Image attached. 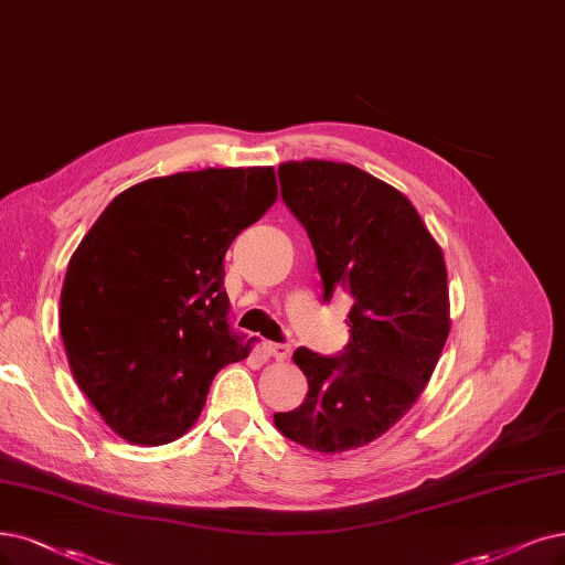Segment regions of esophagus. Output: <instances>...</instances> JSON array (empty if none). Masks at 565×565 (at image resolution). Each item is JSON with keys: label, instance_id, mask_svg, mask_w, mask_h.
Instances as JSON below:
<instances>
[{"label": "esophagus", "instance_id": "34e87169", "mask_svg": "<svg viewBox=\"0 0 565 565\" xmlns=\"http://www.w3.org/2000/svg\"><path fill=\"white\" fill-rule=\"evenodd\" d=\"M265 353L271 356L275 361H286L290 356V347L288 344H275V342H267L265 344Z\"/></svg>", "mask_w": 565, "mask_h": 565}]
</instances>
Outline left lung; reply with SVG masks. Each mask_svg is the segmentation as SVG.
Listing matches in <instances>:
<instances>
[{
    "instance_id": "obj_1",
    "label": "left lung",
    "mask_w": 565,
    "mask_h": 565,
    "mask_svg": "<svg viewBox=\"0 0 565 565\" xmlns=\"http://www.w3.org/2000/svg\"><path fill=\"white\" fill-rule=\"evenodd\" d=\"M279 181L317 254L323 298L342 288L353 307L340 356L294 353L309 391L275 426L311 451L342 454L377 440L426 388L451 328L447 265L414 204L359 167L290 160Z\"/></svg>"
}]
</instances>
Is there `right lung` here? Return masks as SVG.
I'll return each mask as SVG.
<instances>
[{
  "instance_id": "right-lung-1",
  "label": "right lung",
  "mask_w": 565,
  "mask_h": 565,
  "mask_svg": "<svg viewBox=\"0 0 565 565\" xmlns=\"http://www.w3.org/2000/svg\"><path fill=\"white\" fill-rule=\"evenodd\" d=\"M275 202L271 167L156 177L116 195L76 246L62 342L78 388L122 440H179L216 372L248 356L227 326L223 258Z\"/></svg>"
}]
</instances>
